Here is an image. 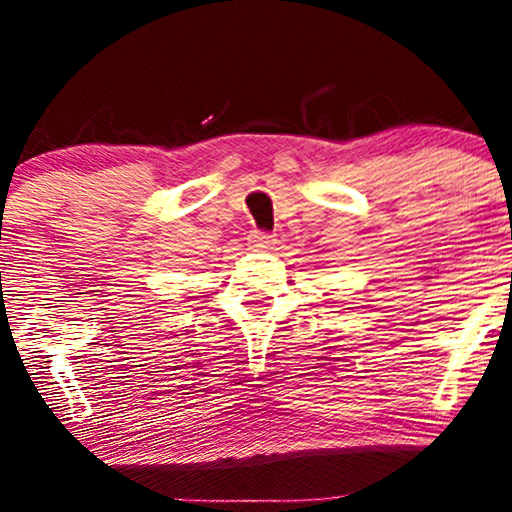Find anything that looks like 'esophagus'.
<instances>
[{"instance_id": "obj_1", "label": "esophagus", "mask_w": 512, "mask_h": 512, "mask_svg": "<svg viewBox=\"0 0 512 512\" xmlns=\"http://www.w3.org/2000/svg\"><path fill=\"white\" fill-rule=\"evenodd\" d=\"M276 238L269 234V231H260V229H252L250 234H248V245L252 250H264V248H269L271 243H274Z\"/></svg>"}]
</instances>
